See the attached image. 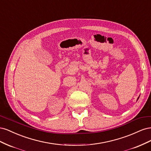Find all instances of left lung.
Here are the masks:
<instances>
[{
	"mask_svg": "<svg viewBox=\"0 0 151 151\" xmlns=\"http://www.w3.org/2000/svg\"><path fill=\"white\" fill-rule=\"evenodd\" d=\"M139 98H138V99H139ZM138 99H137V100H138Z\"/></svg>",
	"mask_w": 151,
	"mask_h": 151,
	"instance_id": "left-lung-1",
	"label": "left lung"
}]
</instances>
